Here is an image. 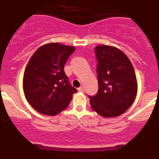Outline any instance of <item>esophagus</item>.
<instances>
[{"instance_id":"obj_1","label":"esophagus","mask_w":159,"mask_h":159,"mask_svg":"<svg viewBox=\"0 0 159 159\" xmlns=\"http://www.w3.org/2000/svg\"><path fill=\"white\" fill-rule=\"evenodd\" d=\"M78 91H79V92H84V87H83V86L80 87V88L78 89Z\"/></svg>"}]
</instances>
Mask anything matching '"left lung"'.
Wrapping results in <instances>:
<instances>
[{
  "label": "left lung",
  "instance_id": "1",
  "mask_svg": "<svg viewBox=\"0 0 159 159\" xmlns=\"http://www.w3.org/2000/svg\"><path fill=\"white\" fill-rule=\"evenodd\" d=\"M98 92L89 97L92 108L104 118L122 115L134 102L137 82L133 66L125 54L107 45L95 48Z\"/></svg>",
  "mask_w": 159,
  "mask_h": 159
}]
</instances>
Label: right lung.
Segmentation results:
<instances>
[{
	"instance_id": "add662e5",
	"label": "right lung",
	"mask_w": 159,
	"mask_h": 159,
	"mask_svg": "<svg viewBox=\"0 0 159 159\" xmlns=\"http://www.w3.org/2000/svg\"><path fill=\"white\" fill-rule=\"evenodd\" d=\"M72 46L50 43L41 46L29 60L23 76L28 103L43 115H56L66 109L77 89L64 72V65L75 52Z\"/></svg>"
}]
</instances>
